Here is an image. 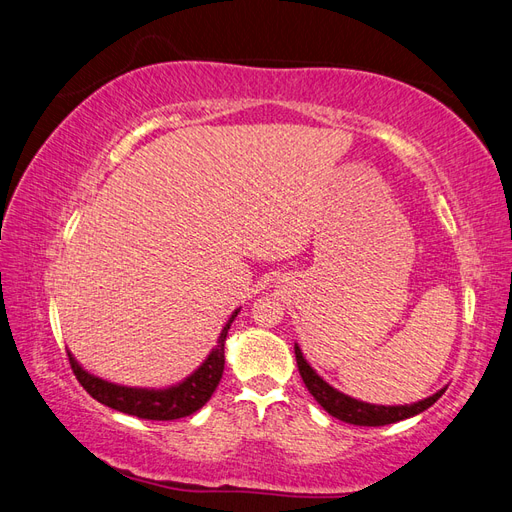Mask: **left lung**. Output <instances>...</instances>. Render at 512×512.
Wrapping results in <instances>:
<instances>
[{
    "label": "left lung",
    "mask_w": 512,
    "mask_h": 512,
    "mask_svg": "<svg viewBox=\"0 0 512 512\" xmlns=\"http://www.w3.org/2000/svg\"><path fill=\"white\" fill-rule=\"evenodd\" d=\"M294 352H296V362H298V371L302 375L304 386L309 388V392L315 397V401L324 407V410L339 418L343 422H349V425H358V427H384L392 425V422H399L405 418H412L420 412L429 410V407L442 397L448 386L442 390H437L431 397L416 401V403H407V405H375L349 397V394L337 390L330 386L324 377H321L309 360L304 358L302 349L298 343H294Z\"/></svg>",
    "instance_id": "left-lung-1"
}]
</instances>
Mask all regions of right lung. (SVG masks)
Wrapping results in <instances>:
<instances>
[{
    "mask_svg": "<svg viewBox=\"0 0 512 512\" xmlns=\"http://www.w3.org/2000/svg\"><path fill=\"white\" fill-rule=\"evenodd\" d=\"M238 313L240 309L231 313L206 360L178 384H171L165 388H139L107 382V379L83 369L77 358L68 352L70 367L75 371L79 384L90 392L98 403L111 407V410L145 420H175L191 416L199 407L210 401L218 382H221L225 369V339Z\"/></svg>",
    "mask_w": 512,
    "mask_h": 512,
    "instance_id": "1",
    "label": "right lung"
}]
</instances>
